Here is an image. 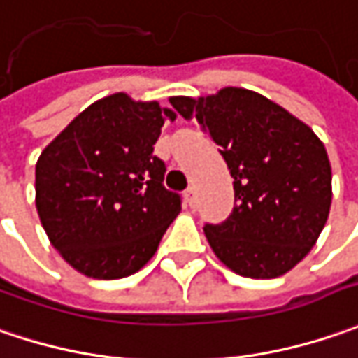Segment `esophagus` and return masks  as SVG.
I'll list each match as a JSON object with an SVG mask.
<instances>
[{
	"label": "esophagus",
	"instance_id": "obj_1",
	"mask_svg": "<svg viewBox=\"0 0 358 358\" xmlns=\"http://www.w3.org/2000/svg\"><path fill=\"white\" fill-rule=\"evenodd\" d=\"M184 200H186V202H188L190 206L194 204V188H192V186H190V188H188V190L184 192Z\"/></svg>",
	"mask_w": 358,
	"mask_h": 358
}]
</instances>
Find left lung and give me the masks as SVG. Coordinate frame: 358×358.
<instances>
[{"label": "left lung", "mask_w": 358, "mask_h": 358, "mask_svg": "<svg viewBox=\"0 0 358 358\" xmlns=\"http://www.w3.org/2000/svg\"><path fill=\"white\" fill-rule=\"evenodd\" d=\"M196 117L234 178V208L204 234L214 255L246 278H276L303 260L329 218L333 186L324 144L304 122L244 87L206 98L174 96Z\"/></svg>", "instance_id": "obj_1"}]
</instances>
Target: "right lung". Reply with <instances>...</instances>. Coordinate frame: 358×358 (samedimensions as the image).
<instances>
[{
	"label": "right lung",
	"instance_id": "right-lung-1",
	"mask_svg": "<svg viewBox=\"0 0 358 358\" xmlns=\"http://www.w3.org/2000/svg\"><path fill=\"white\" fill-rule=\"evenodd\" d=\"M158 101L112 94L71 120L39 154L36 208L62 258L90 278L138 272L178 216L182 200L164 188L154 156L166 120Z\"/></svg>",
	"mask_w": 358,
	"mask_h": 358
}]
</instances>
